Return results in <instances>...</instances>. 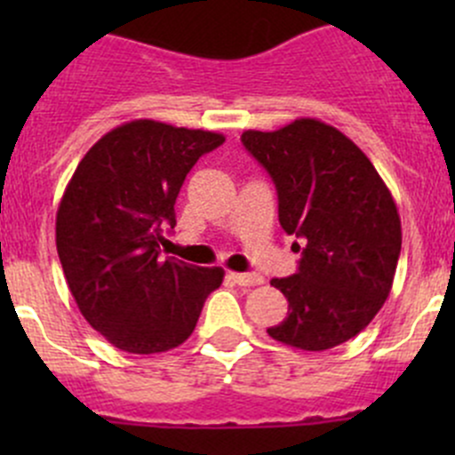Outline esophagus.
I'll return each mask as SVG.
<instances>
[{
    "label": "esophagus",
    "mask_w": 455,
    "mask_h": 455,
    "mask_svg": "<svg viewBox=\"0 0 455 455\" xmlns=\"http://www.w3.org/2000/svg\"><path fill=\"white\" fill-rule=\"evenodd\" d=\"M228 277L235 283H240V286H257V283L264 282V277L255 273H228Z\"/></svg>",
    "instance_id": "34e87169"
}]
</instances>
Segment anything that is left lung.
I'll list each match as a JSON object with an SVG mask.
<instances>
[{
  "label": "left lung",
  "instance_id": "8db88e82",
  "mask_svg": "<svg viewBox=\"0 0 455 455\" xmlns=\"http://www.w3.org/2000/svg\"><path fill=\"white\" fill-rule=\"evenodd\" d=\"M242 142L273 178L282 228L304 242H295L297 273L270 282L288 299V316L268 334L308 352L346 343L392 291L403 242L396 202L368 156L316 118L249 130Z\"/></svg>",
  "mask_w": 455,
  "mask_h": 455
}]
</instances>
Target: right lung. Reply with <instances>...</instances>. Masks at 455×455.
<instances>
[{
  "instance_id": "obj_1",
  "label": "right lung",
  "mask_w": 455,
  "mask_h": 455,
  "mask_svg": "<svg viewBox=\"0 0 455 455\" xmlns=\"http://www.w3.org/2000/svg\"><path fill=\"white\" fill-rule=\"evenodd\" d=\"M222 134L130 121L96 140L57 211V253L87 323L118 350L156 355L185 343L220 266L160 257L180 187Z\"/></svg>"
}]
</instances>
